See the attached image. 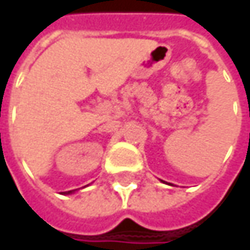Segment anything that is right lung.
Listing matches in <instances>:
<instances>
[{"instance_id":"1","label":"right lung","mask_w":250,"mask_h":250,"mask_svg":"<svg viewBox=\"0 0 250 250\" xmlns=\"http://www.w3.org/2000/svg\"><path fill=\"white\" fill-rule=\"evenodd\" d=\"M71 192H72V191H68V192H66V194H71Z\"/></svg>"}]
</instances>
